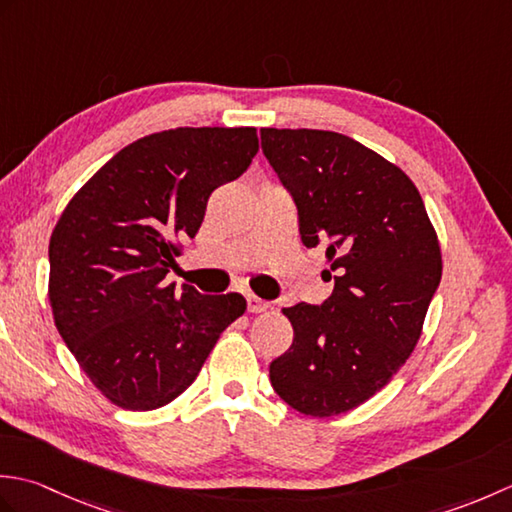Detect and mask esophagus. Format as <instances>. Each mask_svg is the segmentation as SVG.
Segmentation results:
<instances>
[{"label":"esophagus","mask_w":512,"mask_h":512,"mask_svg":"<svg viewBox=\"0 0 512 512\" xmlns=\"http://www.w3.org/2000/svg\"><path fill=\"white\" fill-rule=\"evenodd\" d=\"M246 301H248V312H255L257 314V312H264L268 308V303L264 299L255 297V295H248Z\"/></svg>","instance_id":"34e87169"}]
</instances>
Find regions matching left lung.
<instances>
[{
    "instance_id": "obj_1",
    "label": "left lung",
    "mask_w": 512,
    "mask_h": 512,
    "mask_svg": "<svg viewBox=\"0 0 512 512\" xmlns=\"http://www.w3.org/2000/svg\"><path fill=\"white\" fill-rule=\"evenodd\" d=\"M262 151L323 244L334 281L321 306L284 308L295 339L270 363L279 398L312 418L350 411L405 365L442 277L438 235L409 176L354 138L262 129Z\"/></svg>"
}]
</instances>
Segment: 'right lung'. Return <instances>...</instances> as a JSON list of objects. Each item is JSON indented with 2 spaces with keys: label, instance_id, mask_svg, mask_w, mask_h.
<instances>
[{
  "label": "right lung",
  "instance_id": "right-lung-1",
  "mask_svg": "<svg viewBox=\"0 0 512 512\" xmlns=\"http://www.w3.org/2000/svg\"><path fill=\"white\" fill-rule=\"evenodd\" d=\"M257 149L255 127L149 134L107 160L61 213L48 248L52 317L114 405L151 411L178 398L246 312L237 292L200 295L165 277L209 195L242 176Z\"/></svg>",
  "mask_w": 512,
  "mask_h": 512
}]
</instances>
